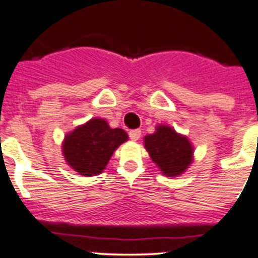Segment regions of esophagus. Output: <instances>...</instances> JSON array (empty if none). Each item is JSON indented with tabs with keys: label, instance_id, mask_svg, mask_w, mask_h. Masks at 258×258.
<instances>
[{
	"label": "esophagus",
	"instance_id": "obj_1",
	"mask_svg": "<svg viewBox=\"0 0 258 258\" xmlns=\"http://www.w3.org/2000/svg\"><path fill=\"white\" fill-rule=\"evenodd\" d=\"M128 136L132 141H137L139 139H140L141 131L140 130H131V131L128 132Z\"/></svg>",
	"mask_w": 258,
	"mask_h": 258
}]
</instances>
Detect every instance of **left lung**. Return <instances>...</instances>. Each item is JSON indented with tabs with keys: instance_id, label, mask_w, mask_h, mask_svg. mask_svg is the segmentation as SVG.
Returning <instances> with one entry per match:
<instances>
[{
	"instance_id": "obj_1",
	"label": "left lung",
	"mask_w": 258,
	"mask_h": 258,
	"mask_svg": "<svg viewBox=\"0 0 258 258\" xmlns=\"http://www.w3.org/2000/svg\"><path fill=\"white\" fill-rule=\"evenodd\" d=\"M144 144L151 160L167 177L180 175L194 160V146L188 139L169 126H156L154 134L145 136Z\"/></svg>"
}]
</instances>
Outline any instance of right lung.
Wrapping results in <instances>:
<instances>
[{
    "instance_id": "obj_1",
    "label": "right lung",
    "mask_w": 258,
    "mask_h": 258,
    "mask_svg": "<svg viewBox=\"0 0 258 258\" xmlns=\"http://www.w3.org/2000/svg\"><path fill=\"white\" fill-rule=\"evenodd\" d=\"M122 128H110L103 118H93L64 136V160L79 174L91 177L105 169L113 151L127 141Z\"/></svg>"
}]
</instances>
